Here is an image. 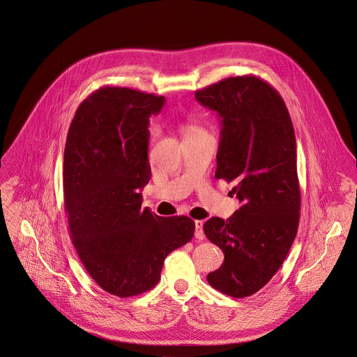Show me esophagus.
<instances>
[{"label": "esophagus", "instance_id": "obj_1", "mask_svg": "<svg viewBox=\"0 0 357 357\" xmlns=\"http://www.w3.org/2000/svg\"><path fill=\"white\" fill-rule=\"evenodd\" d=\"M195 225H196V229H195V236L197 238V239H204V232H203V221H196L195 222Z\"/></svg>", "mask_w": 357, "mask_h": 357}]
</instances>
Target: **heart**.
I'll use <instances>...</instances> for the list:
<instances>
[{"mask_svg":"<svg viewBox=\"0 0 357 357\" xmlns=\"http://www.w3.org/2000/svg\"><path fill=\"white\" fill-rule=\"evenodd\" d=\"M203 130H204V129H203L200 125L195 123V122H186V123L182 126L183 136L192 135V133H199V132H203Z\"/></svg>","mask_w":357,"mask_h":357,"instance_id":"b5f03b06","label":"heart"}]
</instances>
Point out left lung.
<instances>
[{
	"instance_id": "1",
	"label": "left lung",
	"mask_w": 357,
	"mask_h": 357,
	"mask_svg": "<svg viewBox=\"0 0 357 357\" xmlns=\"http://www.w3.org/2000/svg\"><path fill=\"white\" fill-rule=\"evenodd\" d=\"M221 118L215 178L235 182L242 203L228 220L206 221V236L225 256L207 275L224 295L246 298L275 275L296 238L301 186L296 139L281 94L253 76L227 77L196 91Z\"/></svg>"
}]
</instances>
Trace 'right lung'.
I'll use <instances>...</instances> for the list:
<instances>
[{"mask_svg":"<svg viewBox=\"0 0 357 357\" xmlns=\"http://www.w3.org/2000/svg\"><path fill=\"white\" fill-rule=\"evenodd\" d=\"M165 98L105 86L76 109L63 151V206L70 239L105 292L130 298L153 289L165 257L195 235L186 215L142 208L149 183V118Z\"/></svg>","mask_w":357,"mask_h":357,"instance_id":"1","label":"right lung"}]
</instances>
